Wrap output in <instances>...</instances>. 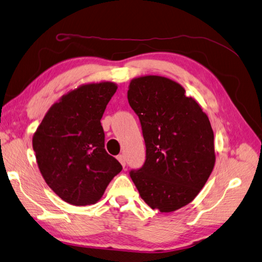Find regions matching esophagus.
<instances>
[{"label": "esophagus", "instance_id": "34e87169", "mask_svg": "<svg viewBox=\"0 0 262 262\" xmlns=\"http://www.w3.org/2000/svg\"><path fill=\"white\" fill-rule=\"evenodd\" d=\"M117 160H118L119 162H120V164L125 168V165H126V159H125V155H124V154H120V155H118V157H117Z\"/></svg>", "mask_w": 262, "mask_h": 262}]
</instances>
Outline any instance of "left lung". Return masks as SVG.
Returning a JSON list of instances; mask_svg holds the SVG:
<instances>
[{
    "label": "left lung",
    "mask_w": 262,
    "mask_h": 262,
    "mask_svg": "<svg viewBox=\"0 0 262 262\" xmlns=\"http://www.w3.org/2000/svg\"><path fill=\"white\" fill-rule=\"evenodd\" d=\"M128 102L140 118L146 160L130 171L141 198L171 213L191 203L215 165L214 132L200 104L179 83L145 75L133 79Z\"/></svg>",
    "instance_id": "obj_1"
}]
</instances>
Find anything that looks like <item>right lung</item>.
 Returning <instances> with one entry per match:
<instances>
[{
	"mask_svg": "<svg viewBox=\"0 0 262 262\" xmlns=\"http://www.w3.org/2000/svg\"><path fill=\"white\" fill-rule=\"evenodd\" d=\"M114 82L88 83L55 102L32 136L39 171L48 187L74 206L99 202L122 166L104 149L102 115Z\"/></svg>",
	"mask_w": 262,
	"mask_h": 262,
	"instance_id": "right-lung-1",
	"label": "right lung"
}]
</instances>
